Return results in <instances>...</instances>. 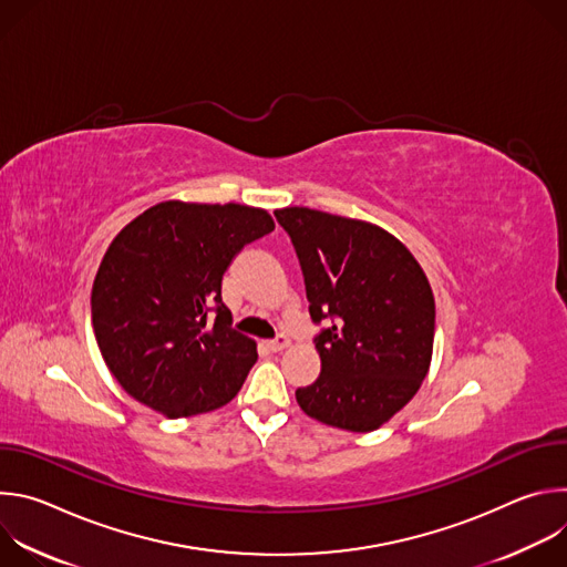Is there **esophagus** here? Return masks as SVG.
Returning a JSON list of instances; mask_svg holds the SVG:
<instances>
[{
    "label": "esophagus",
    "mask_w": 567,
    "mask_h": 567,
    "mask_svg": "<svg viewBox=\"0 0 567 567\" xmlns=\"http://www.w3.org/2000/svg\"><path fill=\"white\" fill-rule=\"evenodd\" d=\"M291 346V341L287 339V337H278L276 341H269L267 343V348L271 350V352H282V350H287Z\"/></svg>",
    "instance_id": "obj_1"
}]
</instances>
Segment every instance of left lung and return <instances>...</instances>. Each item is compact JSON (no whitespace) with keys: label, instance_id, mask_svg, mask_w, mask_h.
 <instances>
[{"label":"left lung","instance_id":"1","mask_svg":"<svg viewBox=\"0 0 567 567\" xmlns=\"http://www.w3.org/2000/svg\"><path fill=\"white\" fill-rule=\"evenodd\" d=\"M302 267L320 377L296 390L305 415L334 429L370 433L417 394L435 341L431 282L401 239L385 228L289 206L276 210Z\"/></svg>","mask_w":567,"mask_h":567}]
</instances>
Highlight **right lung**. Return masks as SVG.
<instances>
[{"instance_id":"1","label":"right lung","mask_w":567,"mask_h":567,"mask_svg":"<svg viewBox=\"0 0 567 567\" xmlns=\"http://www.w3.org/2000/svg\"><path fill=\"white\" fill-rule=\"evenodd\" d=\"M274 228L265 208L182 199L154 204L121 228L92 287V326L130 396L179 420L239 392L258 346L230 330L221 276L241 247Z\"/></svg>"}]
</instances>
